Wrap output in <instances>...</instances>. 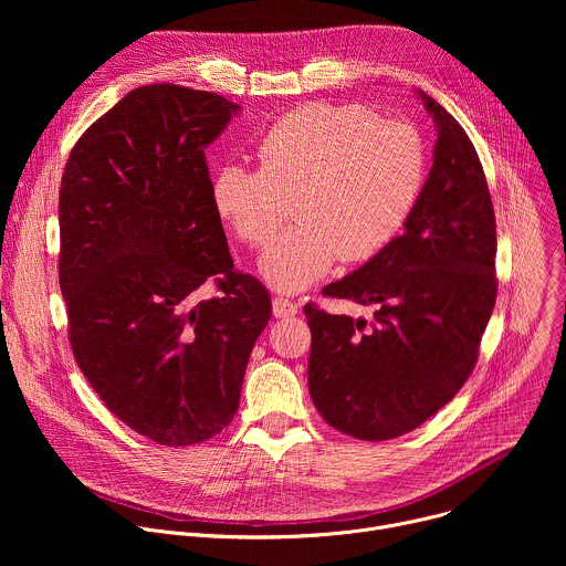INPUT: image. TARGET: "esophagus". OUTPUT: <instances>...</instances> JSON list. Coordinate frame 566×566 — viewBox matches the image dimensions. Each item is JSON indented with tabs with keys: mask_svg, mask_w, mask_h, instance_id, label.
Masks as SVG:
<instances>
[{
	"mask_svg": "<svg viewBox=\"0 0 566 566\" xmlns=\"http://www.w3.org/2000/svg\"><path fill=\"white\" fill-rule=\"evenodd\" d=\"M297 313V304L286 300V297H273V315L275 317H291Z\"/></svg>",
	"mask_w": 566,
	"mask_h": 566,
	"instance_id": "1",
	"label": "esophagus"
}]
</instances>
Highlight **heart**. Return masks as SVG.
Segmentation results:
<instances>
[{
    "mask_svg": "<svg viewBox=\"0 0 566 566\" xmlns=\"http://www.w3.org/2000/svg\"><path fill=\"white\" fill-rule=\"evenodd\" d=\"M260 170L221 166L212 177L217 214L251 247H266L295 199L297 226L262 255L260 273L297 293L334 262L378 255L406 226L426 181L421 134L363 105H304L258 143Z\"/></svg>",
    "mask_w": 566,
    "mask_h": 566,
    "instance_id": "heart-1",
    "label": "heart"
}]
</instances>
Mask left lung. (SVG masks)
I'll use <instances>...</instances> for the list:
<instances>
[{
  "label": "left lung",
  "instance_id": "left-lung-1",
  "mask_svg": "<svg viewBox=\"0 0 566 566\" xmlns=\"http://www.w3.org/2000/svg\"><path fill=\"white\" fill-rule=\"evenodd\" d=\"M417 94L437 143L406 230L325 286L332 297L374 306V317L304 306L313 406L332 428L363 441L412 432L452 400L476 363L497 297L495 210L479 156L463 127Z\"/></svg>",
  "mask_w": 566,
  "mask_h": 566
}]
</instances>
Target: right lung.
I'll use <instances>...</instances> for the list:
<instances>
[{
  "instance_id": "1",
  "label": "right lung",
  "mask_w": 566,
  "mask_h": 566,
  "mask_svg": "<svg viewBox=\"0 0 566 566\" xmlns=\"http://www.w3.org/2000/svg\"><path fill=\"white\" fill-rule=\"evenodd\" d=\"M241 107L179 85L129 92L69 154L60 289L69 340L105 406L160 446L219 434L239 408L271 295L237 273L206 147ZM214 279L220 295L200 300Z\"/></svg>"
}]
</instances>
